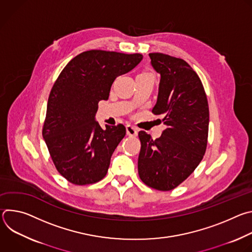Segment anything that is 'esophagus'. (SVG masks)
<instances>
[{"label": "esophagus", "instance_id": "esophagus-1", "mask_svg": "<svg viewBox=\"0 0 252 252\" xmlns=\"http://www.w3.org/2000/svg\"><path fill=\"white\" fill-rule=\"evenodd\" d=\"M126 134L128 136H136L137 135V128L132 126H126Z\"/></svg>", "mask_w": 252, "mask_h": 252}]
</instances>
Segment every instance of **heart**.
<instances>
[{
	"label": "heart",
	"mask_w": 252,
	"mask_h": 252,
	"mask_svg": "<svg viewBox=\"0 0 252 252\" xmlns=\"http://www.w3.org/2000/svg\"><path fill=\"white\" fill-rule=\"evenodd\" d=\"M138 76H153V75L149 73V71H142V73H140Z\"/></svg>",
	"instance_id": "b5f03b06"
}]
</instances>
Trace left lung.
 Listing matches in <instances>:
<instances>
[{
    "instance_id": "1",
    "label": "left lung",
    "mask_w": 252,
    "mask_h": 252,
    "mask_svg": "<svg viewBox=\"0 0 252 252\" xmlns=\"http://www.w3.org/2000/svg\"><path fill=\"white\" fill-rule=\"evenodd\" d=\"M152 65L160 74L153 114L162 116L166 128L153 139L140 130L138 175L143 184L168 191L194 171L207 146L209 110L202 83L183 59L151 53Z\"/></svg>"
}]
</instances>
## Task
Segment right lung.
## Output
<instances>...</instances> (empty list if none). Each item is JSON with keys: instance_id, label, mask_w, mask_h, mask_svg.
I'll return each instance as SVG.
<instances>
[{"instance_id": "1", "label": "right lung", "mask_w": 252, "mask_h": 252, "mask_svg": "<svg viewBox=\"0 0 252 252\" xmlns=\"http://www.w3.org/2000/svg\"><path fill=\"white\" fill-rule=\"evenodd\" d=\"M141 60V54L91 50L61 71L49 95L43 137L57 170L70 184L92 185L105 176L126 127L102 129L94 121L97 103L109 98L117 77Z\"/></svg>"}]
</instances>
